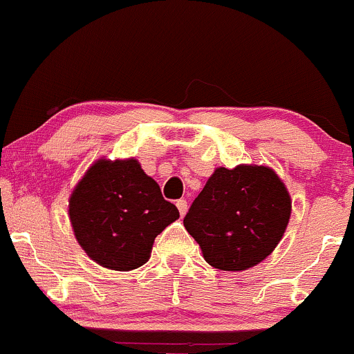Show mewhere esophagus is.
Segmentation results:
<instances>
[{
    "mask_svg": "<svg viewBox=\"0 0 354 354\" xmlns=\"http://www.w3.org/2000/svg\"><path fill=\"white\" fill-rule=\"evenodd\" d=\"M176 204H177V209H178V213H180V216H184L185 211H187V201H185V199H178Z\"/></svg>",
    "mask_w": 354,
    "mask_h": 354,
    "instance_id": "esophagus-1",
    "label": "esophagus"
}]
</instances>
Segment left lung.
I'll use <instances>...</instances> for the list:
<instances>
[{
	"label": "left lung",
	"instance_id": "left-lung-1",
	"mask_svg": "<svg viewBox=\"0 0 354 354\" xmlns=\"http://www.w3.org/2000/svg\"><path fill=\"white\" fill-rule=\"evenodd\" d=\"M290 214V194L269 167H220L189 207L184 227L207 264L243 271L276 249Z\"/></svg>",
	"mask_w": 354,
	"mask_h": 354
}]
</instances>
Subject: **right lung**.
<instances>
[{
	"label": "right lung",
	"mask_w": 354,
	"mask_h": 354,
	"mask_svg": "<svg viewBox=\"0 0 354 354\" xmlns=\"http://www.w3.org/2000/svg\"><path fill=\"white\" fill-rule=\"evenodd\" d=\"M178 218L158 184L129 160H98L69 198V220L90 259L131 271L150 259L156 235Z\"/></svg>",
	"instance_id": "add662e5"
}]
</instances>
